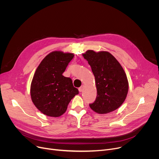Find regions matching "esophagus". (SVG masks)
<instances>
[{
    "instance_id": "obj_1",
    "label": "esophagus",
    "mask_w": 159,
    "mask_h": 159,
    "mask_svg": "<svg viewBox=\"0 0 159 159\" xmlns=\"http://www.w3.org/2000/svg\"><path fill=\"white\" fill-rule=\"evenodd\" d=\"M83 89H84V87H83V86H81V87H80L78 89V90H79V91H80V92H81L83 90Z\"/></svg>"
}]
</instances>
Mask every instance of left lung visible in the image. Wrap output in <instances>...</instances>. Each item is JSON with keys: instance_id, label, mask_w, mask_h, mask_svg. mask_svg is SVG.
<instances>
[{"instance_id": "left-lung-1", "label": "left lung", "mask_w": 159, "mask_h": 159, "mask_svg": "<svg viewBox=\"0 0 159 159\" xmlns=\"http://www.w3.org/2000/svg\"><path fill=\"white\" fill-rule=\"evenodd\" d=\"M95 79L97 97L90 108L99 114L118 109L126 99L129 83L125 72L118 60L107 52L88 50L83 55Z\"/></svg>"}]
</instances>
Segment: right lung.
Segmentation results:
<instances>
[{
    "label": "right lung",
    "mask_w": 159,
    "mask_h": 159,
    "mask_svg": "<svg viewBox=\"0 0 159 159\" xmlns=\"http://www.w3.org/2000/svg\"><path fill=\"white\" fill-rule=\"evenodd\" d=\"M73 57V53L53 52L45 57L35 72L30 86L31 99L47 116L63 115L71 99L79 93L72 80L62 75Z\"/></svg>",
    "instance_id": "right-lung-1"
}]
</instances>
